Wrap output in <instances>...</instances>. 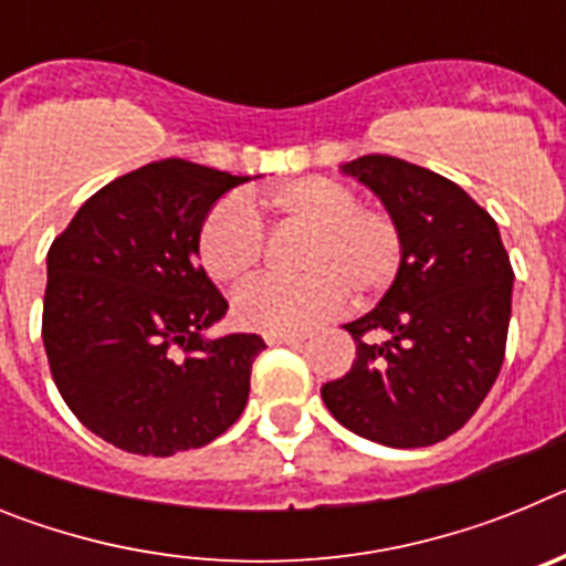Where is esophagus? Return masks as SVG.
Returning a JSON list of instances; mask_svg holds the SVG:
<instances>
[{
	"label": "esophagus",
	"instance_id": "34e87169",
	"mask_svg": "<svg viewBox=\"0 0 566 566\" xmlns=\"http://www.w3.org/2000/svg\"><path fill=\"white\" fill-rule=\"evenodd\" d=\"M269 345H292V343H303L306 334H297V332H272V334H263Z\"/></svg>",
	"mask_w": 566,
	"mask_h": 566
}]
</instances>
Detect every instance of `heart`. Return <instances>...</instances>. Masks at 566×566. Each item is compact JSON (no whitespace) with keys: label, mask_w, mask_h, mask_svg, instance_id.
I'll list each match as a JSON object with an SVG mask.
<instances>
[{"label":"heart","mask_w":566,"mask_h":566,"mask_svg":"<svg viewBox=\"0 0 566 566\" xmlns=\"http://www.w3.org/2000/svg\"><path fill=\"white\" fill-rule=\"evenodd\" d=\"M266 209L292 227H306L300 243V277H263L234 297V319L254 332H300L334 317L348 292L357 300L382 294L397 280L405 238L388 209L365 207L348 184L297 178L243 201L229 195L198 229V260L221 286H240L266 254L258 212Z\"/></svg>","instance_id":"1"}]
</instances>
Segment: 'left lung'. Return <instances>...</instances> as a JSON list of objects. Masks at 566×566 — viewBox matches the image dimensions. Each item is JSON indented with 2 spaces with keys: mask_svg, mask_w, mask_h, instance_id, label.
<instances>
[{
  "mask_svg": "<svg viewBox=\"0 0 566 566\" xmlns=\"http://www.w3.org/2000/svg\"><path fill=\"white\" fill-rule=\"evenodd\" d=\"M343 172L397 218L405 258L379 306L345 326L357 359L323 385V402L371 442L428 448L476 413L502 371L513 266L496 221L459 184L391 155Z\"/></svg>",
  "mask_w": 566,
  "mask_h": 566,
  "instance_id": "8db88e82",
  "label": "left lung"
}]
</instances>
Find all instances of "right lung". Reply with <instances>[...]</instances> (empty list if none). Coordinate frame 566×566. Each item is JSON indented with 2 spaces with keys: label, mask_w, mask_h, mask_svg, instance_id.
<instances>
[{
  "label": "right lung",
  "mask_w": 566,
  "mask_h": 566,
  "mask_svg": "<svg viewBox=\"0 0 566 566\" xmlns=\"http://www.w3.org/2000/svg\"><path fill=\"white\" fill-rule=\"evenodd\" d=\"M247 175L164 158L82 203L50 243L42 339L84 428L127 453L172 457L238 422L258 334L207 339L229 303L207 277L198 229Z\"/></svg>",
  "instance_id": "right-lung-1"
}]
</instances>
